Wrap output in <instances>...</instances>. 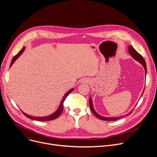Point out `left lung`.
Instances as JSON below:
<instances>
[{"instance_id": "1", "label": "left lung", "mask_w": 157, "mask_h": 157, "mask_svg": "<svg viewBox=\"0 0 157 157\" xmlns=\"http://www.w3.org/2000/svg\"><path fill=\"white\" fill-rule=\"evenodd\" d=\"M128 52H129L130 55H131L134 59H136L137 61H139V63H140L143 65V66L144 67L145 71V75H147V65H146L145 61V59H144L143 56H142L141 55H140V54H139L135 49H134L132 46H129V47H128ZM144 92V91H143L142 96L143 95ZM89 106H90L91 110V111L93 112V113L98 118H99V119L102 120V121H117V120H118V119H121V118H122V117H124V116H121V117H104L101 116L100 115H99L98 114H97V113H96V111L94 110V108H93V102H92V99H91V97H90V98H89ZM132 111H133V110H132ZM132 111L130 112V113H128V114H126L125 116H128V115L132 113Z\"/></svg>"}]
</instances>
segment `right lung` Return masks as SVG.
I'll list each match as a JSON object with an SVG mask.
<instances>
[{"label": "right lung", "mask_w": 157, "mask_h": 157, "mask_svg": "<svg viewBox=\"0 0 157 157\" xmlns=\"http://www.w3.org/2000/svg\"><path fill=\"white\" fill-rule=\"evenodd\" d=\"M24 50H25V47H23V48H22V49L20 51V52H19L18 54H17V55L12 58V61H11V63H10V67L12 65V64L15 62V61L20 56V55L22 53L24 52ZM73 90H74V89H70V90L69 91H68V92H67V93L64 94V97L63 98V99H62V101H61V104H60V105H59V108L58 109V110L55 112V113L54 114H52V115H50V116H49L43 117H33V116L27 115V114L23 113V112H22V113H23L27 117H28V118H29V119H32V120H35V121H48L54 120V119L58 118V117L60 116V114H61V113H62L63 110V102H64L65 99L66 98V97L68 96Z\"/></svg>", "instance_id": "1"}]
</instances>
